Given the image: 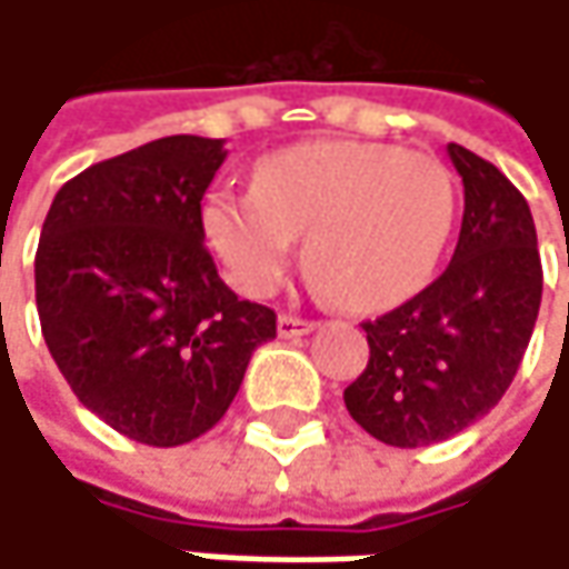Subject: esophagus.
Returning <instances> with one entry per match:
<instances>
[{"label":"esophagus","mask_w":569,"mask_h":569,"mask_svg":"<svg viewBox=\"0 0 569 569\" xmlns=\"http://www.w3.org/2000/svg\"><path fill=\"white\" fill-rule=\"evenodd\" d=\"M277 329H280V336H283V339H299V336H309V332L316 329V322L299 319V316H280Z\"/></svg>","instance_id":"obj_1"}]
</instances>
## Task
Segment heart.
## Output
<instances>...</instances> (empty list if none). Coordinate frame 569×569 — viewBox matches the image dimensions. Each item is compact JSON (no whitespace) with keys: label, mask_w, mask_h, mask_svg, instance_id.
I'll return each mask as SVG.
<instances>
[{"label":"heart","mask_w":569,"mask_h":569,"mask_svg":"<svg viewBox=\"0 0 569 569\" xmlns=\"http://www.w3.org/2000/svg\"><path fill=\"white\" fill-rule=\"evenodd\" d=\"M458 217L451 171L372 141H312L267 154L253 187H217L203 233L230 283L270 296L306 233V267L346 309L369 312L415 296L438 270Z\"/></svg>","instance_id":"1"}]
</instances>
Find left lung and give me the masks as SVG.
Here are the masks:
<instances>
[{
  "label": "left lung",
  "mask_w": 569,
  "mask_h": 569,
  "mask_svg": "<svg viewBox=\"0 0 569 569\" xmlns=\"http://www.w3.org/2000/svg\"><path fill=\"white\" fill-rule=\"evenodd\" d=\"M465 220L448 270L398 309L362 322L369 366L346 389L349 415L396 448L438 445L485 418L530 342L543 270L523 193L461 144Z\"/></svg>",
  "instance_id": "left-lung-1"
}]
</instances>
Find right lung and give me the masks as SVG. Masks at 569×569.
Returning a JSON list of instances; mask_svg holds the SVG:
<instances>
[{
    "label": "right lung",
    "mask_w": 569,
    "mask_h": 569,
    "mask_svg": "<svg viewBox=\"0 0 569 569\" xmlns=\"http://www.w3.org/2000/svg\"><path fill=\"white\" fill-rule=\"evenodd\" d=\"M227 151L173 134L71 177L36 253L46 346L78 401L131 441L173 448L240 392L277 312L237 299L203 247L200 200Z\"/></svg>",
    "instance_id": "add662e5"
}]
</instances>
